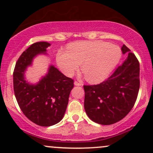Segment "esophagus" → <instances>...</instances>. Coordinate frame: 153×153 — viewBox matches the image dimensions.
Returning a JSON list of instances; mask_svg holds the SVG:
<instances>
[{"instance_id": "esophagus-1", "label": "esophagus", "mask_w": 153, "mask_h": 153, "mask_svg": "<svg viewBox=\"0 0 153 153\" xmlns=\"http://www.w3.org/2000/svg\"><path fill=\"white\" fill-rule=\"evenodd\" d=\"M74 84L75 85H77V86H80V85H82L81 82H79L78 81H75Z\"/></svg>"}]
</instances>
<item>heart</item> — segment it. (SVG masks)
Here are the masks:
<instances>
[{"label": "heart", "instance_id": "1", "mask_svg": "<svg viewBox=\"0 0 153 153\" xmlns=\"http://www.w3.org/2000/svg\"><path fill=\"white\" fill-rule=\"evenodd\" d=\"M122 53L116 45L102 41H83L71 44L68 50H61L56 55L57 65L65 74L71 76L80 64L87 80H104L118 64Z\"/></svg>", "mask_w": 153, "mask_h": 153}]
</instances>
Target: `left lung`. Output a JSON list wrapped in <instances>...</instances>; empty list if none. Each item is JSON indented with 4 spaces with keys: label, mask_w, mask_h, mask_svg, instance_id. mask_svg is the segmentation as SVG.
<instances>
[{
    "label": "left lung",
    "mask_w": 153,
    "mask_h": 153,
    "mask_svg": "<svg viewBox=\"0 0 153 153\" xmlns=\"http://www.w3.org/2000/svg\"><path fill=\"white\" fill-rule=\"evenodd\" d=\"M125 60L107 80L98 85H83L84 108L93 122L109 125L122 120L134 106L140 89V63L126 45Z\"/></svg>",
    "instance_id": "left-lung-1"
}]
</instances>
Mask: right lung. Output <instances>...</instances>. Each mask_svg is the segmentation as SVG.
Masks as SVG:
<instances>
[{"instance_id":"right-lung-1","label":"right lung","mask_w":153,"mask_h":153,"mask_svg":"<svg viewBox=\"0 0 153 153\" xmlns=\"http://www.w3.org/2000/svg\"><path fill=\"white\" fill-rule=\"evenodd\" d=\"M50 44L34 43L19 57L13 71V90L21 110L29 120L42 127H50L62 120L68 106L73 80L53 65L36 85L24 78L26 68L39 54L46 52Z\"/></svg>"}]
</instances>
